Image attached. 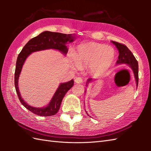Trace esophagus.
I'll return each instance as SVG.
<instances>
[{
    "instance_id": "obj_1",
    "label": "esophagus",
    "mask_w": 151,
    "mask_h": 151,
    "mask_svg": "<svg viewBox=\"0 0 151 151\" xmlns=\"http://www.w3.org/2000/svg\"><path fill=\"white\" fill-rule=\"evenodd\" d=\"M75 82L77 84H82V83L84 82V80L81 77H77L75 80Z\"/></svg>"
}]
</instances>
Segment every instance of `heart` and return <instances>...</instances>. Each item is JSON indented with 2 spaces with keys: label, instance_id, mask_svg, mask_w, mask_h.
I'll list each match as a JSON object with an SVG mask.
<instances>
[{
  "label": "heart",
  "instance_id": "1",
  "mask_svg": "<svg viewBox=\"0 0 151 151\" xmlns=\"http://www.w3.org/2000/svg\"><path fill=\"white\" fill-rule=\"evenodd\" d=\"M114 57V49L106 45L97 43L82 44L76 50L73 65L75 67L90 66L93 72L100 75L111 65Z\"/></svg>",
  "mask_w": 151,
  "mask_h": 151
}]
</instances>
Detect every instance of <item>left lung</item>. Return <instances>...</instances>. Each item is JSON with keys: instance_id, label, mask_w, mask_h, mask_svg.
Masks as SVG:
<instances>
[{"instance_id": "8db88e82", "label": "left lung", "mask_w": 151, "mask_h": 151, "mask_svg": "<svg viewBox=\"0 0 151 151\" xmlns=\"http://www.w3.org/2000/svg\"><path fill=\"white\" fill-rule=\"evenodd\" d=\"M119 50V56L118 59L116 62V64H121V63H125L129 65L131 69H132L134 76H135L137 87L138 85V63L136 60V58L134 57L132 52L128 49V47L124 45L123 44L119 43L116 41H111ZM92 81V78H89L88 80L87 84Z\"/></svg>"}]
</instances>
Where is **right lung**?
<instances>
[{"label": "right lung", "instance_id": "1", "mask_svg": "<svg viewBox=\"0 0 151 151\" xmlns=\"http://www.w3.org/2000/svg\"><path fill=\"white\" fill-rule=\"evenodd\" d=\"M74 39H75V37L71 34L45 31L38 35L37 36L31 39L25 45L21 52L19 54L15 70L14 82L15 90L21 104L33 114L45 117L55 115L59 110L64 96L74 85V81L71 80L67 82L60 84L47 106L45 108H35L27 104L22 99L18 88L19 75L21 73L25 60L32 52L50 49L58 50L65 55L68 52L66 43L67 42H73Z\"/></svg>", "mask_w": 151, "mask_h": 151}]
</instances>
